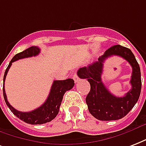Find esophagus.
Instances as JSON below:
<instances>
[{
	"label": "esophagus",
	"mask_w": 146,
	"mask_h": 146,
	"mask_svg": "<svg viewBox=\"0 0 146 146\" xmlns=\"http://www.w3.org/2000/svg\"><path fill=\"white\" fill-rule=\"evenodd\" d=\"M73 80H74V81H75V83H77L78 81H79V80H80V78L78 77V76L76 75V74H75V75L73 76Z\"/></svg>",
	"instance_id": "34e87169"
}]
</instances>
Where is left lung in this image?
<instances>
[{"mask_svg":"<svg viewBox=\"0 0 146 146\" xmlns=\"http://www.w3.org/2000/svg\"><path fill=\"white\" fill-rule=\"evenodd\" d=\"M113 55L125 58L133 68L130 81L132 89L122 98L115 97L110 93L101 79L104 61ZM77 75L80 79H87L90 84V91L86 98V103L90 113L99 120L111 121L122 119L129 113L139 98L142 88L139 65L132 51L125 46H111L98 59V61L87 67L79 69Z\"/></svg>","mask_w":146,"mask_h":146,"instance_id":"obj_1","label":"left lung"}]
</instances>
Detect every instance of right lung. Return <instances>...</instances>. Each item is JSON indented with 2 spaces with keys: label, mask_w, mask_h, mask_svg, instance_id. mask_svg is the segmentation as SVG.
<instances>
[{
  "label": "right lung",
  "mask_w": 146,
  "mask_h": 146,
  "mask_svg": "<svg viewBox=\"0 0 146 146\" xmlns=\"http://www.w3.org/2000/svg\"><path fill=\"white\" fill-rule=\"evenodd\" d=\"M40 53V49L38 46H31L23 52L17 53L12 58L11 62L9 63L8 66L7 67L4 76V86H3V94L7 106L11 110L12 113L16 115L20 119L23 120L24 122L31 124V125H40L43 123L50 122L57 115L60 107L63 95L66 91L70 90L74 86V80L72 79H67L64 80H54L52 86H51L50 92L48 97L43 105L31 112H20L16 109H14L11 104L8 103L7 99L6 93L4 90V81L6 79L9 69L12 65V63L14 61L18 60L20 59L31 57L38 55Z\"/></svg>",
  "instance_id": "obj_1"
}]
</instances>
